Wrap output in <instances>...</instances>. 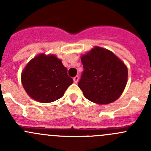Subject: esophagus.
Masks as SVG:
<instances>
[{
  "label": "esophagus",
  "instance_id": "1",
  "mask_svg": "<svg viewBox=\"0 0 151 151\" xmlns=\"http://www.w3.org/2000/svg\"><path fill=\"white\" fill-rule=\"evenodd\" d=\"M73 80H74V83H77V82H78V80H79V77H78V76H76V77H74V78H73Z\"/></svg>",
  "mask_w": 151,
  "mask_h": 151
}]
</instances>
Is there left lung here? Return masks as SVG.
Masks as SVG:
<instances>
[{
	"mask_svg": "<svg viewBox=\"0 0 151 151\" xmlns=\"http://www.w3.org/2000/svg\"><path fill=\"white\" fill-rule=\"evenodd\" d=\"M83 71L78 86L87 99L107 104L118 99L126 88L128 68L113 52L99 47L81 56Z\"/></svg>",
	"mask_w": 151,
	"mask_h": 151,
	"instance_id": "8db88e82",
	"label": "left lung"
}]
</instances>
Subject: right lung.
I'll list each match as a JSON object with an SVG mask.
<instances>
[{
    "label": "right lung",
    "instance_id": "obj_1",
    "mask_svg": "<svg viewBox=\"0 0 151 151\" xmlns=\"http://www.w3.org/2000/svg\"><path fill=\"white\" fill-rule=\"evenodd\" d=\"M22 86L33 99L50 103L61 98L72 78L55 55H38L29 61L21 74Z\"/></svg>",
    "mask_w": 151,
    "mask_h": 151
}]
</instances>
